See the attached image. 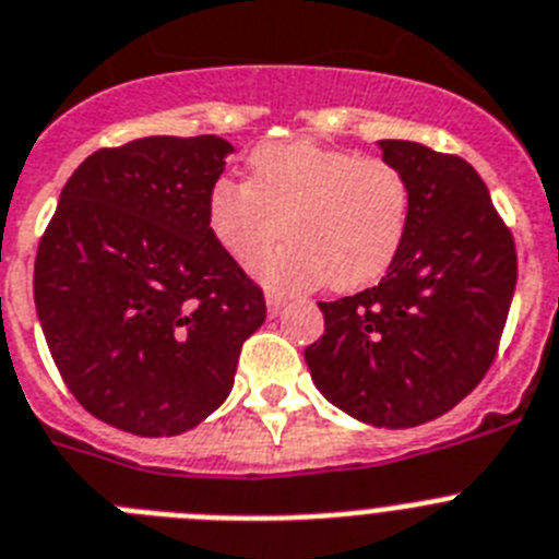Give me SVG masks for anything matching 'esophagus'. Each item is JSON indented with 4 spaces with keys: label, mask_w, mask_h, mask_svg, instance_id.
<instances>
[{
    "label": "esophagus",
    "mask_w": 559,
    "mask_h": 559,
    "mask_svg": "<svg viewBox=\"0 0 559 559\" xmlns=\"http://www.w3.org/2000/svg\"><path fill=\"white\" fill-rule=\"evenodd\" d=\"M285 302H288V299H285L283 294H269V297H265V305H269L271 317H276V313H283Z\"/></svg>",
    "instance_id": "esophagus-1"
}]
</instances>
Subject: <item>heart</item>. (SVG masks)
Instances as JSON below:
<instances>
[{"instance_id":"1","label":"heart","mask_w":559,"mask_h":559,"mask_svg":"<svg viewBox=\"0 0 559 559\" xmlns=\"http://www.w3.org/2000/svg\"><path fill=\"white\" fill-rule=\"evenodd\" d=\"M413 194L404 171L381 157L313 141L265 143L251 155V180L221 178L209 189V226L237 260H254L274 290L331 283L356 290L393 265L407 237Z\"/></svg>"}]
</instances>
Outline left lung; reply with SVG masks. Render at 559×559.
Returning a JSON list of instances; mask_svg holds the SVG:
<instances>
[{
    "mask_svg": "<svg viewBox=\"0 0 559 559\" xmlns=\"http://www.w3.org/2000/svg\"><path fill=\"white\" fill-rule=\"evenodd\" d=\"M413 194L404 246L376 288L319 302L325 333L305 350L317 390L373 427L443 416L478 388L518 283L514 240L464 157L379 141Z\"/></svg>",
    "mask_w": 559,
    "mask_h": 559,
    "instance_id": "left-lung-1",
    "label": "left lung"
}]
</instances>
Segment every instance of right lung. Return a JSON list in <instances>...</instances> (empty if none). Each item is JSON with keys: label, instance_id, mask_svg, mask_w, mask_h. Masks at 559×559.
<instances>
[{"label": "right lung", "instance_id": "1", "mask_svg": "<svg viewBox=\"0 0 559 559\" xmlns=\"http://www.w3.org/2000/svg\"><path fill=\"white\" fill-rule=\"evenodd\" d=\"M226 138H138L98 150L61 189L33 299L79 404L143 438L206 421L234 388L265 299L209 226Z\"/></svg>", "mask_w": 559, "mask_h": 559}]
</instances>
